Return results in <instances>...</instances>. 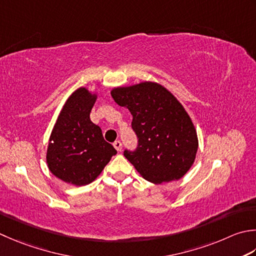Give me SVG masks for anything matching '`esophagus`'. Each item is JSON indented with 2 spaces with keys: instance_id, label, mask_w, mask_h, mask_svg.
Returning <instances> with one entry per match:
<instances>
[{
  "instance_id": "obj_1",
  "label": "esophagus",
  "mask_w": 256,
  "mask_h": 256,
  "mask_svg": "<svg viewBox=\"0 0 256 256\" xmlns=\"http://www.w3.org/2000/svg\"><path fill=\"white\" fill-rule=\"evenodd\" d=\"M113 146H114L115 148H116L118 152L121 151V150H122V143H121V141H118H118H115V142L113 143Z\"/></svg>"
}]
</instances>
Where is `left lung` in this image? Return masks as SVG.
<instances>
[{
  "label": "left lung",
  "mask_w": 256,
  "mask_h": 256,
  "mask_svg": "<svg viewBox=\"0 0 256 256\" xmlns=\"http://www.w3.org/2000/svg\"><path fill=\"white\" fill-rule=\"evenodd\" d=\"M111 95L131 112L138 135L135 151L124 156L148 182L178 181L194 163L198 140L191 118L178 98L155 82L114 88Z\"/></svg>",
  "instance_id": "obj_1"
}]
</instances>
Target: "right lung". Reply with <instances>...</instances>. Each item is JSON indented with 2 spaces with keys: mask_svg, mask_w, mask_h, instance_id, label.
Returning a JSON list of instances; mask_svg holds the SVG:
<instances>
[{
  "mask_svg": "<svg viewBox=\"0 0 256 256\" xmlns=\"http://www.w3.org/2000/svg\"><path fill=\"white\" fill-rule=\"evenodd\" d=\"M96 93L86 88L74 91L54 124L46 151L48 168L68 184L82 186L93 182L116 150L105 141L102 130L90 118Z\"/></svg>",
  "mask_w": 256,
  "mask_h": 256,
  "instance_id": "add662e5",
  "label": "right lung"
}]
</instances>
